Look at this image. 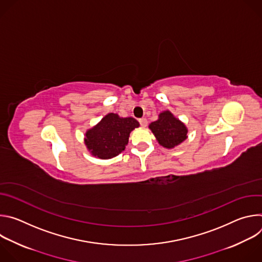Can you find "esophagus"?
I'll list each match as a JSON object with an SVG mask.
<instances>
[{
    "label": "esophagus",
    "instance_id": "34e87169",
    "mask_svg": "<svg viewBox=\"0 0 262 262\" xmlns=\"http://www.w3.org/2000/svg\"><path fill=\"white\" fill-rule=\"evenodd\" d=\"M139 122H140V124L143 126V127H145L146 125H147V119L146 118H141V119H139Z\"/></svg>",
    "mask_w": 262,
    "mask_h": 262
}]
</instances>
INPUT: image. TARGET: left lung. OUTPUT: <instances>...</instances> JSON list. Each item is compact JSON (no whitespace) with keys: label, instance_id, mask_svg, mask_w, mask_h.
<instances>
[{"label":"left lung","instance_id":"1","mask_svg":"<svg viewBox=\"0 0 262 262\" xmlns=\"http://www.w3.org/2000/svg\"><path fill=\"white\" fill-rule=\"evenodd\" d=\"M148 127L159 144L168 149L178 146L188 138V127L168 110L160 113L158 120L151 122Z\"/></svg>","mask_w":262,"mask_h":262}]
</instances>
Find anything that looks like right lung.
<instances>
[{
	"mask_svg": "<svg viewBox=\"0 0 262 262\" xmlns=\"http://www.w3.org/2000/svg\"><path fill=\"white\" fill-rule=\"evenodd\" d=\"M139 126L133 117L123 118L108 113L96 125L87 129L84 143L91 156L100 160L113 159L124 150L129 134Z\"/></svg>",
	"mask_w": 262,
	"mask_h": 262,
	"instance_id": "right-lung-1",
	"label": "right lung"
}]
</instances>
